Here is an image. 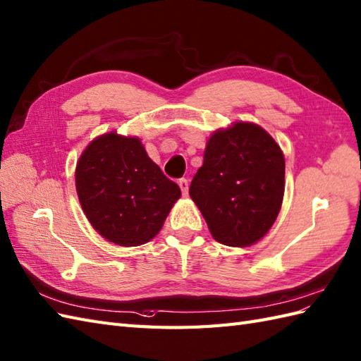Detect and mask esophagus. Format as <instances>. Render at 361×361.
<instances>
[{"instance_id": "34e87169", "label": "esophagus", "mask_w": 361, "mask_h": 361, "mask_svg": "<svg viewBox=\"0 0 361 361\" xmlns=\"http://www.w3.org/2000/svg\"><path fill=\"white\" fill-rule=\"evenodd\" d=\"M178 186H180V189H181V192H183V195H188V190H189V183H188V180H186V178H180V180H178Z\"/></svg>"}]
</instances>
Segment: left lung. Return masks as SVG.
<instances>
[{
  "label": "left lung",
  "instance_id": "8db88e82",
  "mask_svg": "<svg viewBox=\"0 0 361 361\" xmlns=\"http://www.w3.org/2000/svg\"><path fill=\"white\" fill-rule=\"evenodd\" d=\"M284 194V157L259 126L237 123L209 138L189 195L212 237L250 246L271 229Z\"/></svg>",
  "mask_w": 361,
  "mask_h": 361
}]
</instances>
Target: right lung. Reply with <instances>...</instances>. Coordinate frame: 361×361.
Here are the masks:
<instances>
[{"instance_id": "1", "label": "right lung", "mask_w": 361, "mask_h": 361, "mask_svg": "<svg viewBox=\"0 0 361 361\" xmlns=\"http://www.w3.org/2000/svg\"><path fill=\"white\" fill-rule=\"evenodd\" d=\"M87 220L106 240L138 246L152 240L181 195L138 138L106 133L82 152L75 172Z\"/></svg>"}]
</instances>
